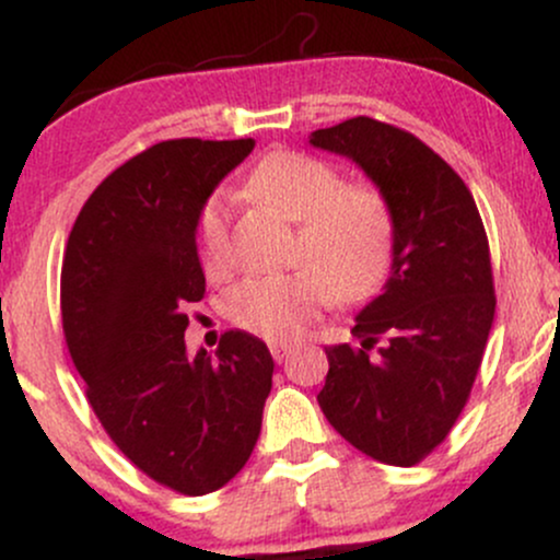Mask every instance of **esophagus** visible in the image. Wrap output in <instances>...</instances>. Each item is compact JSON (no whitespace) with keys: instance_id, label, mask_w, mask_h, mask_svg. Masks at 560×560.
<instances>
[{"instance_id":"obj_1","label":"esophagus","mask_w":560,"mask_h":560,"mask_svg":"<svg viewBox=\"0 0 560 560\" xmlns=\"http://www.w3.org/2000/svg\"><path fill=\"white\" fill-rule=\"evenodd\" d=\"M271 355L276 363H284L289 355H292V347L289 345H271Z\"/></svg>"}]
</instances>
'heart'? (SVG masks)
Listing matches in <instances>:
<instances>
[{"label": "heart", "mask_w": 560, "mask_h": 560, "mask_svg": "<svg viewBox=\"0 0 560 560\" xmlns=\"http://www.w3.org/2000/svg\"><path fill=\"white\" fill-rule=\"evenodd\" d=\"M244 189L287 221H298L292 255L300 271L253 276L226 294V316L273 342L300 337L324 300L352 305L382 284L392 221L369 186L339 184L324 160L273 150L249 171ZM226 199L213 195L197 215V249L208 273L226 268Z\"/></svg>", "instance_id": "obj_1"}]
</instances>
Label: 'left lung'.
<instances>
[{
  "instance_id": "1",
  "label": "left lung",
  "mask_w": 560,
  "mask_h": 560,
  "mask_svg": "<svg viewBox=\"0 0 560 560\" xmlns=\"http://www.w3.org/2000/svg\"><path fill=\"white\" fill-rule=\"evenodd\" d=\"M374 182L389 210L384 289L355 316V345L326 347L324 416L369 458L413 466L445 440L494 320L490 244L468 186L413 133L350 118L311 133Z\"/></svg>"
}]
</instances>
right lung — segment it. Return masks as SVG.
Returning a JSON list of instances; mask_svg holds the SVG:
<instances>
[{
    "label": "right lung",
    "instance_id": "obj_1",
    "mask_svg": "<svg viewBox=\"0 0 560 560\" xmlns=\"http://www.w3.org/2000/svg\"><path fill=\"white\" fill-rule=\"evenodd\" d=\"M253 139H171L115 168L75 218L62 258V329L105 432L139 471L184 494L229 485L253 455L273 358L226 331L186 352L205 294L197 215Z\"/></svg>",
    "mask_w": 560,
    "mask_h": 560
}]
</instances>
